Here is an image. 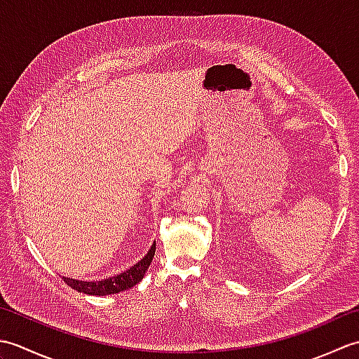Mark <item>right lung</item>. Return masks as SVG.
I'll return each instance as SVG.
<instances>
[{"label":"right lung","instance_id":"1","mask_svg":"<svg viewBox=\"0 0 359 359\" xmlns=\"http://www.w3.org/2000/svg\"><path fill=\"white\" fill-rule=\"evenodd\" d=\"M156 253V242L151 245V250L147 253L142 261L137 262L131 269H128L126 271L117 274V276L112 278H106L102 280H77V279H71V278H65V282L67 285H71V288L77 290L80 293L85 294H95V296H106V294H116L123 292V290H128L134 287L135 284L143 279L144 273L149 269V265L152 262V257H154Z\"/></svg>","mask_w":359,"mask_h":359}]
</instances>
